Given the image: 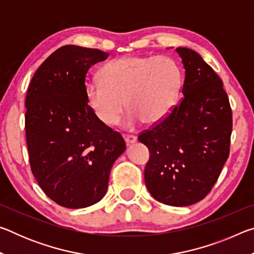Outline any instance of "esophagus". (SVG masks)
Returning a JSON list of instances; mask_svg holds the SVG:
<instances>
[{
  "mask_svg": "<svg viewBox=\"0 0 254 254\" xmlns=\"http://www.w3.org/2000/svg\"><path fill=\"white\" fill-rule=\"evenodd\" d=\"M124 141H126L127 145H131V144L136 142V136H134V135H127V136H124Z\"/></svg>",
  "mask_w": 254,
  "mask_h": 254,
  "instance_id": "34e87169",
  "label": "esophagus"
}]
</instances>
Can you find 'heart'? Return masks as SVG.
Here are the masks:
<instances>
[{
    "instance_id": "b5f03b06",
    "label": "heart",
    "mask_w": 254,
    "mask_h": 254,
    "mask_svg": "<svg viewBox=\"0 0 254 254\" xmlns=\"http://www.w3.org/2000/svg\"><path fill=\"white\" fill-rule=\"evenodd\" d=\"M180 70L168 57L126 56L103 67L102 80L85 87L89 107L107 127L117 124L126 103L128 112L123 127L133 130L145 122L156 126L174 109L180 91Z\"/></svg>"
}]
</instances>
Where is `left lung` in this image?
I'll use <instances>...</instances> for the list:
<instances>
[{
    "label": "left lung",
    "instance_id": "left-lung-1",
    "mask_svg": "<svg viewBox=\"0 0 254 254\" xmlns=\"http://www.w3.org/2000/svg\"><path fill=\"white\" fill-rule=\"evenodd\" d=\"M176 53L185 69L183 100L137 139L150 151L144 182L151 196L189 206L208 194L229 158L232 111L221 78L201 56L186 47Z\"/></svg>",
    "mask_w": 254,
    "mask_h": 254
}]
</instances>
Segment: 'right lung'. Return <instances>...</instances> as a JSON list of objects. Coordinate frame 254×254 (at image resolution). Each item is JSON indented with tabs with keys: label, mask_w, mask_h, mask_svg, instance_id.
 <instances>
[{
	"label": "right lung",
	"mask_w": 254,
	"mask_h": 254,
	"mask_svg": "<svg viewBox=\"0 0 254 254\" xmlns=\"http://www.w3.org/2000/svg\"><path fill=\"white\" fill-rule=\"evenodd\" d=\"M109 54L64 46L38 68L25 98L30 166L45 194L84 208L105 196L110 171L126 151L118 132L96 118L85 96L86 74Z\"/></svg>",
	"instance_id": "add662e5"
}]
</instances>
